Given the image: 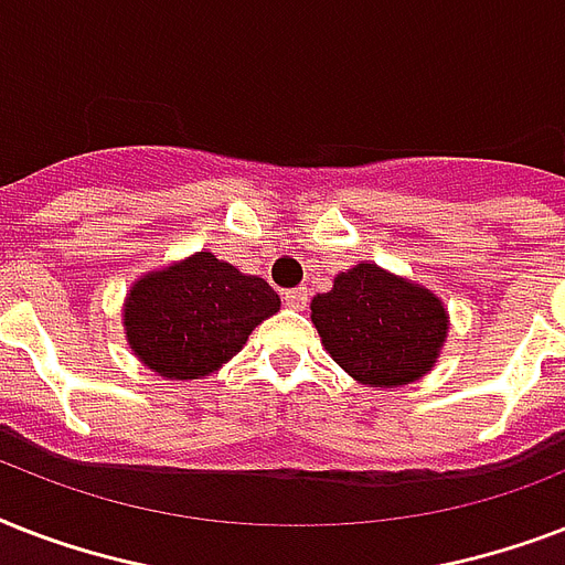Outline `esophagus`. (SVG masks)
<instances>
[{"label":"esophagus","instance_id":"1","mask_svg":"<svg viewBox=\"0 0 565 565\" xmlns=\"http://www.w3.org/2000/svg\"><path fill=\"white\" fill-rule=\"evenodd\" d=\"M308 287H296V290H287L284 292V305H287V308H296V310H301L305 308V305H308Z\"/></svg>","mask_w":565,"mask_h":565}]
</instances>
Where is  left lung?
Wrapping results in <instances>:
<instances>
[{
	"mask_svg": "<svg viewBox=\"0 0 565 565\" xmlns=\"http://www.w3.org/2000/svg\"><path fill=\"white\" fill-rule=\"evenodd\" d=\"M326 352L358 384L404 386L437 366L448 308L437 292L377 264H354L310 301Z\"/></svg>",
	"mask_w": 565,
	"mask_h": 565,
	"instance_id": "1",
	"label": "left lung"
}]
</instances>
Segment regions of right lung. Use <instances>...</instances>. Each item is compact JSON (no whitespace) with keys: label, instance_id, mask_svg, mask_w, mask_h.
<instances>
[{"label":"right lung","instance_id":"obj_1","mask_svg":"<svg viewBox=\"0 0 565 565\" xmlns=\"http://www.w3.org/2000/svg\"><path fill=\"white\" fill-rule=\"evenodd\" d=\"M281 310L278 292L213 252L140 275L122 305L128 349L167 381L222 370L264 319Z\"/></svg>","mask_w":565,"mask_h":565}]
</instances>
